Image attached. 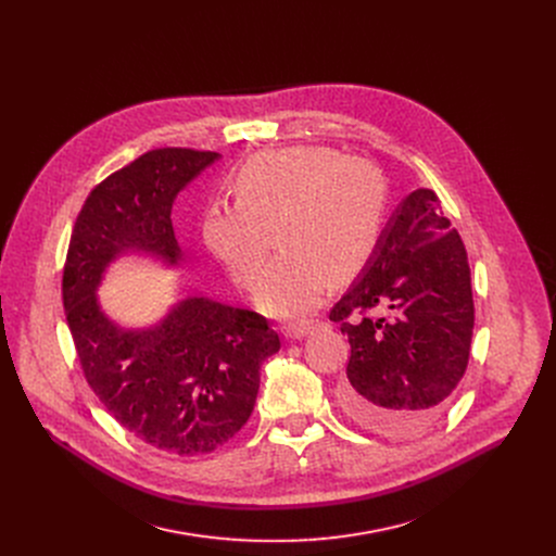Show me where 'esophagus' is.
<instances>
[{"label": "esophagus", "instance_id": "obj_1", "mask_svg": "<svg viewBox=\"0 0 556 556\" xmlns=\"http://www.w3.org/2000/svg\"><path fill=\"white\" fill-rule=\"evenodd\" d=\"M313 328H315L313 321H296V324L283 326V334L288 339H304V337H308L313 332Z\"/></svg>", "mask_w": 556, "mask_h": 556}]
</instances>
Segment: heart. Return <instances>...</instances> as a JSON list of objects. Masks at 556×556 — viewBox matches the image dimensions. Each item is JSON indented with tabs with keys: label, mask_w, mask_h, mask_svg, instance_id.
<instances>
[{
	"label": "heart",
	"mask_w": 556,
	"mask_h": 556,
	"mask_svg": "<svg viewBox=\"0 0 556 556\" xmlns=\"http://www.w3.org/2000/svg\"><path fill=\"white\" fill-rule=\"evenodd\" d=\"M235 204L208 208L204 245L235 283L248 288L277 232L283 255L255 292L257 306L273 317L308 313L328 283L355 279L386 224L381 170L330 146H288L248 160L235 175Z\"/></svg>",
	"instance_id": "heart-1"
}]
</instances>
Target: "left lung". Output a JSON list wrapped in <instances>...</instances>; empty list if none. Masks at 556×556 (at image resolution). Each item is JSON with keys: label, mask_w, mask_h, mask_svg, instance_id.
<instances>
[{"label": "left lung", "mask_w": 556, "mask_h": 556, "mask_svg": "<svg viewBox=\"0 0 556 556\" xmlns=\"http://www.w3.org/2000/svg\"><path fill=\"white\" fill-rule=\"evenodd\" d=\"M377 305L389 315L366 318ZM330 321L350 343L339 401L352 421L388 437H415L437 421L468 368L475 304L466 245L432 190L401 199Z\"/></svg>", "instance_id": "1"}]
</instances>
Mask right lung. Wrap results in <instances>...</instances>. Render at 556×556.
<instances>
[{
	"label": "right lung",
	"instance_id": "obj_1",
	"mask_svg": "<svg viewBox=\"0 0 556 556\" xmlns=\"http://www.w3.org/2000/svg\"><path fill=\"white\" fill-rule=\"evenodd\" d=\"M222 155L157 148L94 186L77 215L62 296L84 377L122 428L179 457L232 439L255 408L262 364L281 348L266 317L186 296L150 328H122L97 288L124 255L179 266L175 197Z\"/></svg>",
	"mask_w": 556,
	"mask_h": 556
}]
</instances>
